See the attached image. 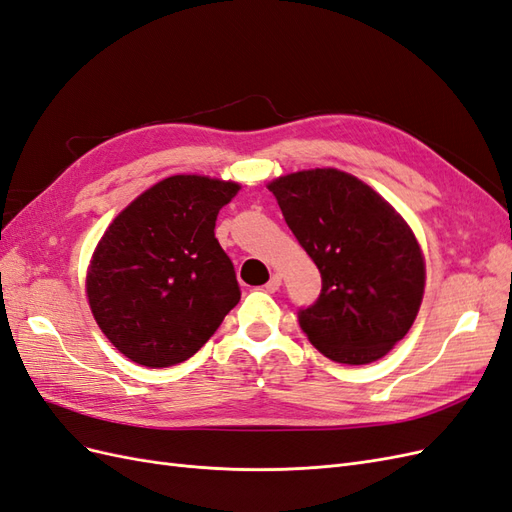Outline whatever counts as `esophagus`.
I'll use <instances>...</instances> for the list:
<instances>
[{
    "instance_id": "esophagus-1",
    "label": "esophagus",
    "mask_w": 512,
    "mask_h": 512,
    "mask_svg": "<svg viewBox=\"0 0 512 512\" xmlns=\"http://www.w3.org/2000/svg\"><path fill=\"white\" fill-rule=\"evenodd\" d=\"M280 286H282V277L280 275H273L271 277V280L265 284V292H277V290H280Z\"/></svg>"
}]
</instances>
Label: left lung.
Instances as JSON below:
<instances>
[{"mask_svg":"<svg viewBox=\"0 0 512 512\" xmlns=\"http://www.w3.org/2000/svg\"><path fill=\"white\" fill-rule=\"evenodd\" d=\"M292 235L316 262L318 299L299 324L335 363L378 361L410 331L425 290V262L410 226L386 200L335 168L269 183Z\"/></svg>","mask_w":512,"mask_h":512,"instance_id":"1","label":"left lung"}]
</instances>
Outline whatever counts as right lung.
Here are the masks:
<instances>
[{"label":"right lung","instance_id":"1","mask_svg":"<svg viewBox=\"0 0 512 512\" xmlns=\"http://www.w3.org/2000/svg\"><path fill=\"white\" fill-rule=\"evenodd\" d=\"M239 185L175 175L123 209L100 239L87 297L102 333L130 361H188L241 299L215 220Z\"/></svg>","mask_w":512,"mask_h":512}]
</instances>
